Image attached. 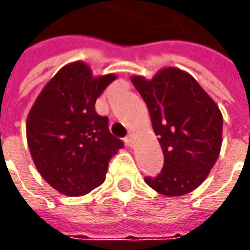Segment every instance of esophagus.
Returning <instances> with one entry per match:
<instances>
[{"label": "esophagus", "mask_w": 250, "mask_h": 250, "mask_svg": "<svg viewBox=\"0 0 250 250\" xmlns=\"http://www.w3.org/2000/svg\"><path fill=\"white\" fill-rule=\"evenodd\" d=\"M125 142H126V145H128V146H130V147H132V146H133V136H132V135L126 136Z\"/></svg>", "instance_id": "34e87169"}]
</instances>
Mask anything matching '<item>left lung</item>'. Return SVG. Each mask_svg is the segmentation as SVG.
<instances>
[{
	"mask_svg": "<svg viewBox=\"0 0 250 250\" xmlns=\"http://www.w3.org/2000/svg\"><path fill=\"white\" fill-rule=\"evenodd\" d=\"M130 82L149 108L159 136L164 167L145 182L164 196H182L203 184L214 167L223 143V114L187 71L160 69L151 79L133 75Z\"/></svg>",
	"mask_w": 250,
	"mask_h": 250,
	"instance_id": "obj_1",
	"label": "left lung"
}]
</instances>
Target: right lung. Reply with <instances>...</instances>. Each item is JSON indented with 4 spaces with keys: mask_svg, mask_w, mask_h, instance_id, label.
<instances>
[{
    "mask_svg": "<svg viewBox=\"0 0 250 250\" xmlns=\"http://www.w3.org/2000/svg\"><path fill=\"white\" fill-rule=\"evenodd\" d=\"M115 73L94 76L83 61L66 63L40 91L29 111L26 138L40 175L65 196H83L105 179L108 161L122 147L108 118L94 110Z\"/></svg>",
    "mask_w": 250,
    "mask_h": 250,
    "instance_id": "right-lung-1",
    "label": "right lung"
}]
</instances>
